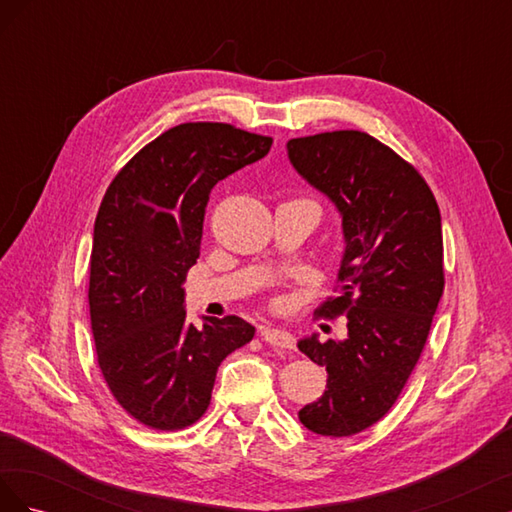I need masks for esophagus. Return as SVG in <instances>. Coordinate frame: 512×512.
<instances>
[{"label":"esophagus","mask_w":512,"mask_h":512,"mask_svg":"<svg viewBox=\"0 0 512 512\" xmlns=\"http://www.w3.org/2000/svg\"><path fill=\"white\" fill-rule=\"evenodd\" d=\"M260 337H262V342H267L273 348L294 350V337L288 331H284V329L265 327V329H260Z\"/></svg>","instance_id":"esophagus-1"}]
</instances>
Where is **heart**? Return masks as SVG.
<instances>
[{"label":"heart","mask_w":512,"mask_h":512,"mask_svg":"<svg viewBox=\"0 0 512 512\" xmlns=\"http://www.w3.org/2000/svg\"><path fill=\"white\" fill-rule=\"evenodd\" d=\"M277 303H280V301H277Z\"/></svg>","instance_id":"obj_1"}]
</instances>
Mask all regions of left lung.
<instances>
[{
  "label": "left lung",
  "instance_id": "obj_1",
  "mask_svg": "<svg viewBox=\"0 0 512 512\" xmlns=\"http://www.w3.org/2000/svg\"><path fill=\"white\" fill-rule=\"evenodd\" d=\"M299 173L342 213L346 252L329 318L346 316L344 342H299L327 367V391L299 412L314 433L346 438L378 423L414 371L444 290L440 207L423 175L361 130L288 141Z\"/></svg>",
  "mask_w": 512,
  "mask_h": 512
}]
</instances>
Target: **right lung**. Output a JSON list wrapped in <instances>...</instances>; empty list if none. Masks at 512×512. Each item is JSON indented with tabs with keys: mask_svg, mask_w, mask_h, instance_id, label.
Listing matches in <instances>:
<instances>
[{
	"mask_svg": "<svg viewBox=\"0 0 512 512\" xmlns=\"http://www.w3.org/2000/svg\"><path fill=\"white\" fill-rule=\"evenodd\" d=\"M271 143L230 123H179L138 151L102 198L89 258L96 356L117 404L149 429L194 425L220 363L256 333L239 316L196 329L181 284L200 254L213 185L265 158Z\"/></svg>",
	"mask_w": 512,
	"mask_h": 512,
	"instance_id": "right-lung-1",
	"label": "right lung"
}]
</instances>
